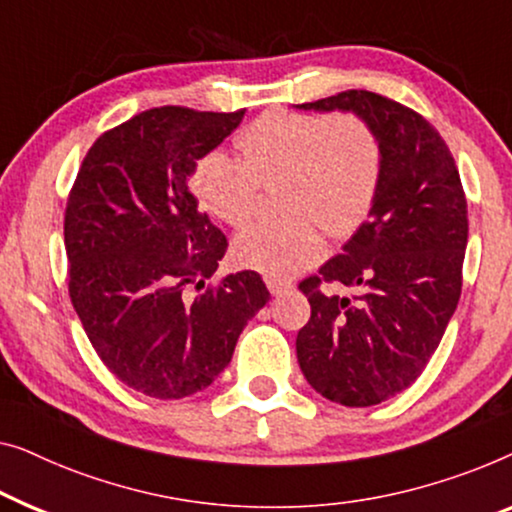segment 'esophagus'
Wrapping results in <instances>:
<instances>
[{
  "instance_id": "34e87169",
  "label": "esophagus",
  "mask_w": 512,
  "mask_h": 512,
  "mask_svg": "<svg viewBox=\"0 0 512 512\" xmlns=\"http://www.w3.org/2000/svg\"><path fill=\"white\" fill-rule=\"evenodd\" d=\"M264 283H266V287H269V292L273 294V297H280V294L290 292L292 287H294L292 280H287V278H278V276H266V278H264Z\"/></svg>"
}]
</instances>
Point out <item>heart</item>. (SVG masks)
Segmentation results:
<instances>
[{"label": "heart", "instance_id": "heart-1", "mask_svg": "<svg viewBox=\"0 0 512 512\" xmlns=\"http://www.w3.org/2000/svg\"><path fill=\"white\" fill-rule=\"evenodd\" d=\"M241 157L213 150L192 171L199 204L227 225L253 218L262 187H276L278 220H262L234 236L241 266L294 276L325 253V234L350 239L376 206L385 150L376 127L357 113L276 111L236 139Z\"/></svg>", "mask_w": 512, "mask_h": 512}]
</instances>
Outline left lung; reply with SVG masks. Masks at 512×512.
Masks as SVG:
<instances>
[{"instance_id": "1", "label": "left lung", "mask_w": 512, "mask_h": 512, "mask_svg": "<svg viewBox=\"0 0 512 512\" xmlns=\"http://www.w3.org/2000/svg\"><path fill=\"white\" fill-rule=\"evenodd\" d=\"M297 109L357 113L383 141L376 206L343 253L299 283L311 320L297 336L315 392L341 406H376L415 383L455 313L469 241L464 187L441 134L408 106L345 90ZM322 282L358 294L329 295Z\"/></svg>"}]
</instances>
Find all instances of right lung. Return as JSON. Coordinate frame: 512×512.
I'll return each instance as SVG.
<instances>
[{
	"instance_id": "1",
	"label": "right lung",
	"mask_w": 512,
	"mask_h": 512,
	"mask_svg": "<svg viewBox=\"0 0 512 512\" xmlns=\"http://www.w3.org/2000/svg\"><path fill=\"white\" fill-rule=\"evenodd\" d=\"M243 113L160 106L134 115L92 143L69 192L71 304L106 369L146 397L183 399L211 385L271 297L255 271L185 297L227 253L187 181Z\"/></svg>"
}]
</instances>
